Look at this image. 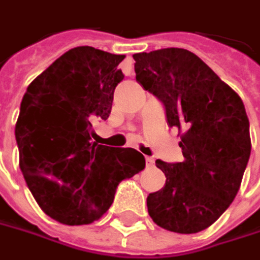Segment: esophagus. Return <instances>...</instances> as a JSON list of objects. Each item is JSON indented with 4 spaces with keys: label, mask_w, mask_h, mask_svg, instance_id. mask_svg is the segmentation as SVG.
Segmentation results:
<instances>
[{
    "label": "esophagus",
    "mask_w": 260,
    "mask_h": 260,
    "mask_svg": "<svg viewBox=\"0 0 260 260\" xmlns=\"http://www.w3.org/2000/svg\"><path fill=\"white\" fill-rule=\"evenodd\" d=\"M146 165H147L149 167L153 166V165H154V158H153V157H146Z\"/></svg>",
    "instance_id": "1"
}]
</instances>
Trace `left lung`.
Masks as SVG:
<instances>
[{"mask_svg": "<svg viewBox=\"0 0 260 260\" xmlns=\"http://www.w3.org/2000/svg\"><path fill=\"white\" fill-rule=\"evenodd\" d=\"M137 83L166 109L184 160L156 166L166 176L147 196L153 222L176 233L205 231L236 198L250 156L249 118L235 90L196 54L161 48L133 55Z\"/></svg>", "mask_w": 260, "mask_h": 260, "instance_id": "obj_1", "label": "left lung"}]
</instances>
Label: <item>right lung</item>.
<instances>
[{
  "label": "right lung",
  "instance_id": "right-lung-1",
  "mask_svg": "<svg viewBox=\"0 0 260 260\" xmlns=\"http://www.w3.org/2000/svg\"><path fill=\"white\" fill-rule=\"evenodd\" d=\"M124 55L93 47L64 53L28 85L15 124L20 169L38 206L62 224L99 220L118 183L142 172L134 149L91 140L93 123L109 117Z\"/></svg>",
  "mask_w": 260,
  "mask_h": 260
}]
</instances>
